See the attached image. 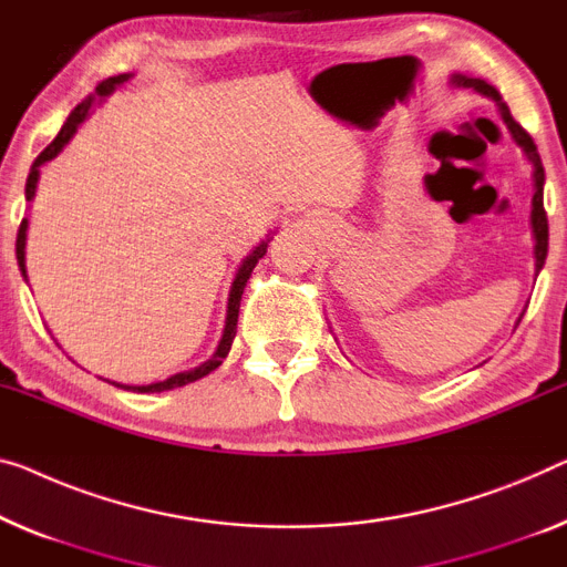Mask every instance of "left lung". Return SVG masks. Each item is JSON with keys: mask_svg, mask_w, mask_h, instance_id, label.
<instances>
[{"mask_svg": "<svg viewBox=\"0 0 567 567\" xmlns=\"http://www.w3.org/2000/svg\"><path fill=\"white\" fill-rule=\"evenodd\" d=\"M455 86H463V89H473L478 91V94H484L488 99H494L496 104L502 109V116L506 126H509L512 137L517 145L525 150V155L529 157V163L535 165V196H532V231H535V267L537 272L543 269L545 265V257H547V214H545V203H543V185H545V167H543V159H539V152L535 140L529 137L527 130H522V124L514 122V116L509 112V106L504 104L499 91H496L492 83L481 81V79H468V75H461L455 73L451 79Z\"/></svg>", "mask_w": 567, "mask_h": 567, "instance_id": "left-lung-1", "label": "left lung"}]
</instances>
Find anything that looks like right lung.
I'll use <instances>...</instances> for the list:
<instances>
[{
  "instance_id": "add662e5",
  "label": "right lung",
  "mask_w": 567,
  "mask_h": 567,
  "mask_svg": "<svg viewBox=\"0 0 567 567\" xmlns=\"http://www.w3.org/2000/svg\"><path fill=\"white\" fill-rule=\"evenodd\" d=\"M130 79H132L130 73H120V75H112V79H104V81H101L99 86H96V94H99V96H109L116 86H122V83L130 81ZM91 104H94V96L83 99L81 104L75 106L71 114H68V120H65V124H63V130L58 132V137H55L53 142H50V145H48L45 150L40 152L38 159H35V163H32V167H30L28 185H24V198H28V200L35 198L38 177H40V165L48 163V159H53V157L58 155V152H61V150L68 145V140H71L73 134H75V130H79V124L89 116ZM24 236H28V218H22L20 229H17V261H20L22 275H24ZM267 244H269V239L261 241L259 247H257L255 251H251V255H249L247 259L241 261L239 272H236V280H234V285H231V292H229V310H226L224 338H221V343H218L216 353L206 361V364H200V367L190 369V371H181V374L165 379V382H155V384H145V386H126V384H116V382H112V384L124 386V390H132V392H165V390H175V386H185V384L196 382V379L206 377V374H210V371H214V369L221 367V361L226 359V353H229L231 341H234V336H236V323H239V306H241L244 287H247V280L251 277V269L257 267V261L267 255ZM24 280H28V275H24Z\"/></svg>"
}]
</instances>
